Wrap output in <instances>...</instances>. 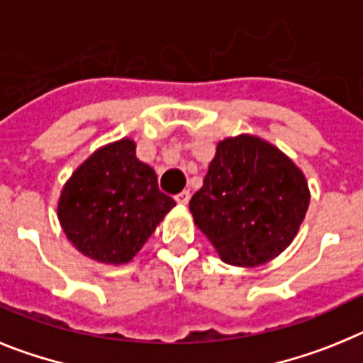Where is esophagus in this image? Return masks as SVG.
Here are the masks:
<instances>
[{
	"instance_id": "obj_1",
	"label": "esophagus",
	"mask_w": 363,
	"mask_h": 363,
	"mask_svg": "<svg viewBox=\"0 0 363 363\" xmlns=\"http://www.w3.org/2000/svg\"><path fill=\"white\" fill-rule=\"evenodd\" d=\"M175 201H177L179 204H188V201H190V191L184 190L181 191V194L175 195Z\"/></svg>"
}]
</instances>
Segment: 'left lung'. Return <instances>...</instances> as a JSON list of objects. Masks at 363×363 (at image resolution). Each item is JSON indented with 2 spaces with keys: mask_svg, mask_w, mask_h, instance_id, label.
I'll return each mask as SVG.
<instances>
[{
  "mask_svg": "<svg viewBox=\"0 0 363 363\" xmlns=\"http://www.w3.org/2000/svg\"><path fill=\"white\" fill-rule=\"evenodd\" d=\"M308 201L307 181L289 157L241 135L217 144L190 212L225 263L257 267L291 245Z\"/></svg>",
  "mask_w": 363,
  "mask_h": 363,
  "instance_id": "8db88e82",
  "label": "left lung"
}]
</instances>
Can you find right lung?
<instances>
[{
    "instance_id": "add662e5",
    "label": "right lung",
    "mask_w": 363,
    "mask_h": 363,
    "mask_svg": "<svg viewBox=\"0 0 363 363\" xmlns=\"http://www.w3.org/2000/svg\"><path fill=\"white\" fill-rule=\"evenodd\" d=\"M175 206L159 190L157 173L140 162L135 143L122 138L72 173L58 203V219L69 241L100 263L135 257L164 216Z\"/></svg>"
}]
</instances>
